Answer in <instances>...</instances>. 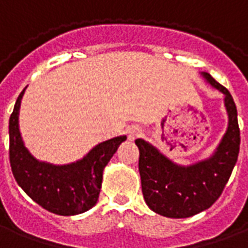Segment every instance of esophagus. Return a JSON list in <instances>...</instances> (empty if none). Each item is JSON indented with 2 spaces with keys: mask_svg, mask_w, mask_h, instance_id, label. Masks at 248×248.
I'll list each match as a JSON object with an SVG mask.
<instances>
[{
  "mask_svg": "<svg viewBox=\"0 0 248 248\" xmlns=\"http://www.w3.org/2000/svg\"><path fill=\"white\" fill-rule=\"evenodd\" d=\"M140 134H142V131H140V127H137V126H133V127H129V129H127V137H129L130 140H137L138 137H140Z\"/></svg>",
  "mask_w": 248,
  "mask_h": 248,
  "instance_id": "esophagus-1",
  "label": "esophagus"
}]
</instances>
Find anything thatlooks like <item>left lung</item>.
Masks as SVG:
<instances>
[{
    "label": "left lung",
    "instance_id": "8db88e82",
    "mask_svg": "<svg viewBox=\"0 0 248 248\" xmlns=\"http://www.w3.org/2000/svg\"><path fill=\"white\" fill-rule=\"evenodd\" d=\"M203 78L224 94L229 126L214 154L191 166H181L156 147L137 140L142 192L147 206L167 218H188L211 207L220 197L238 161L240 131L236 106L230 92L208 73Z\"/></svg>",
    "mask_w": 248,
    "mask_h": 248
}]
</instances>
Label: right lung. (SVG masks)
I'll return each mask as SVG.
<instances>
[{
	"label": "right lung",
	"mask_w": 248,
	"mask_h": 248,
	"mask_svg": "<svg viewBox=\"0 0 248 248\" xmlns=\"http://www.w3.org/2000/svg\"><path fill=\"white\" fill-rule=\"evenodd\" d=\"M25 89L19 94L9 119V159L21 188L41 207L57 215H77L97 203L103 169L126 135L105 140L82 159L69 165L41 162L25 147L18 127V114Z\"/></svg>",
	"instance_id": "obj_1"
}]
</instances>
